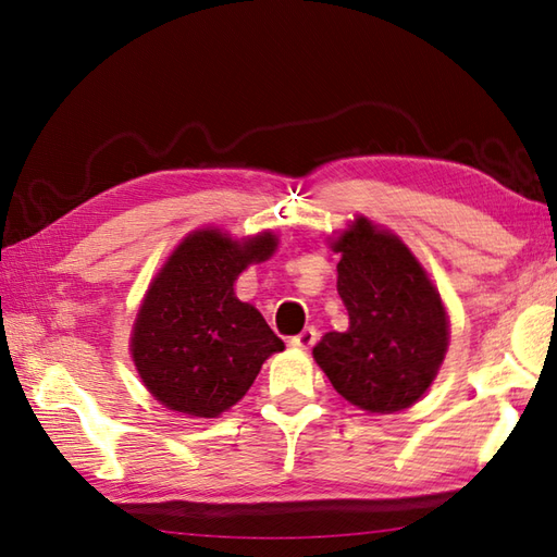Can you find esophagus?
Listing matches in <instances>:
<instances>
[{
  "label": "esophagus",
  "mask_w": 557,
  "mask_h": 557,
  "mask_svg": "<svg viewBox=\"0 0 557 557\" xmlns=\"http://www.w3.org/2000/svg\"><path fill=\"white\" fill-rule=\"evenodd\" d=\"M315 339H318V330L315 327H304L299 335H294L289 339V345L297 347V349H311L315 345Z\"/></svg>",
  "instance_id": "obj_1"
}]
</instances>
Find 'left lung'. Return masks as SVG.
<instances>
[{"instance_id": "obj_1", "label": "left lung", "mask_w": 557, "mask_h": 557, "mask_svg": "<svg viewBox=\"0 0 557 557\" xmlns=\"http://www.w3.org/2000/svg\"><path fill=\"white\" fill-rule=\"evenodd\" d=\"M337 294L347 333H325L313 347L337 393L373 413L413 405L441 369L447 318L419 260L395 234L359 218L335 242Z\"/></svg>"}]
</instances>
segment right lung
I'll list each match as a JSON object with an SVG mask.
<instances>
[{"label": "right lung", "instance_id": "obj_1", "mask_svg": "<svg viewBox=\"0 0 557 557\" xmlns=\"http://www.w3.org/2000/svg\"><path fill=\"white\" fill-rule=\"evenodd\" d=\"M275 236L232 242L218 230L180 244L148 289L134 327L136 369L152 397L212 419L236 405L270 354L285 349L265 318L234 297L248 263L275 251Z\"/></svg>", "mask_w": 557, "mask_h": 557}]
</instances>
